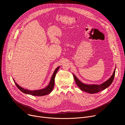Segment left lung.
Here are the masks:
<instances>
[{"label":"left lung","mask_w":125,"mask_h":125,"mask_svg":"<svg viewBox=\"0 0 125 125\" xmlns=\"http://www.w3.org/2000/svg\"><path fill=\"white\" fill-rule=\"evenodd\" d=\"M115 69L114 70L113 75L109 79L101 84H87L83 83L78 80L74 74H73L76 84L81 90L90 94H95L105 90L112 83L115 77Z\"/></svg>","instance_id":"left-lung-1"}]
</instances>
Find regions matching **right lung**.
Segmentation results:
<instances>
[{
    "label": "right lung",
    "instance_id": "right-lung-1",
    "mask_svg": "<svg viewBox=\"0 0 125 125\" xmlns=\"http://www.w3.org/2000/svg\"><path fill=\"white\" fill-rule=\"evenodd\" d=\"M59 67H60V66L58 67L54 71V73L51 77V80L49 84H48V86L46 87L45 88H43L42 89L38 90H34V91H30V90H28L27 89H25L22 87H21L19 84H18L15 82L14 79H13V80H14V81L15 82V83L16 85V86L17 87V88L21 92H22L23 93H24L25 94H29V95H31L33 96H44V95L50 94L52 91V90H53V88L54 87V83H55V77L56 74L57 73V71H58Z\"/></svg>",
    "mask_w": 125,
    "mask_h": 125
}]
</instances>
